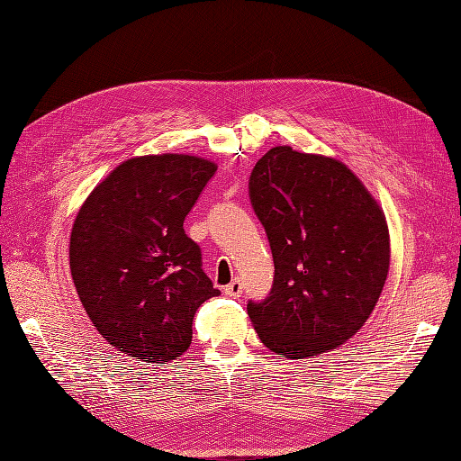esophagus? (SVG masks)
I'll return each instance as SVG.
<instances>
[{"mask_svg":"<svg viewBox=\"0 0 461 461\" xmlns=\"http://www.w3.org/2000/svg\"><path fill=\"white\" fill-rule=\"evenodd\" d=\"M242 283H240V278H234V281L230 283V285H227L225 286V294L227 296H230V298H239L240 294H242Z\"/></svg>","mask_w":461,"mask_h":461,"instance_id":"34e87169","label":"esophagus"}]
</instances>
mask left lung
I'll return each instance as SVG.
<instances>
[{
	"label": "left lung",
	"instance_id": "8db88e82",
	"mask_svg": "<svg viewBox=\"0 0 461 461\" xmlns=\"http://www.w3.org/2000/svg\"><path fill=\"white\" fill-rule=\"evenodd\" d=\"M249 200L275 261L269 296L248 303L258 337L288 359L337 350L364 327L386 283L383 209L342 161L290 146L256 163Z\"/></svg>",
	"mask_w": 461,
	"mask_h": 461
}]
</instances>
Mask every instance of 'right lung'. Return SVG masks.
<instances>
[{
  "instance_id": "right-lung-1",
  "label": "right lung",
  "mask_w": 461,
  "mask_h": 461,
  "mask_svg": "<svg viewBox=\"0 0 461 461\" xmlns=\"http://www.w3.org/2000/svg\"><path fill=\"white\" fill-rule=\"evenodd\" d=\"M217 171L213 161L161 153L122 161L86 202L68 259L97 332L136 361L163 364L192 342L200 305L221 292L202 269L185 219Z\"/></svg>"
}]
</instances>
